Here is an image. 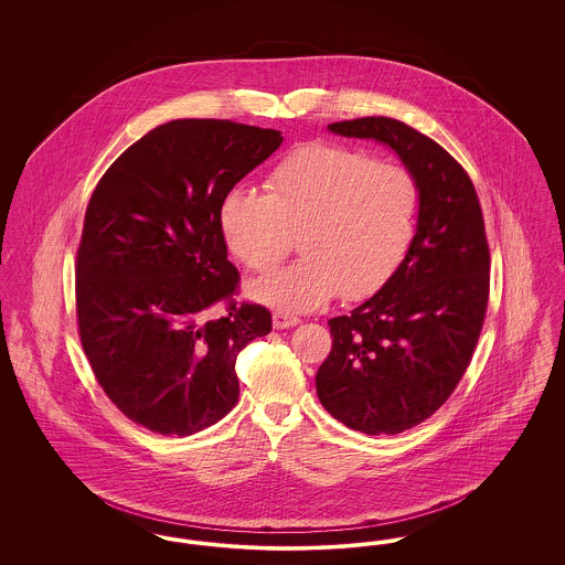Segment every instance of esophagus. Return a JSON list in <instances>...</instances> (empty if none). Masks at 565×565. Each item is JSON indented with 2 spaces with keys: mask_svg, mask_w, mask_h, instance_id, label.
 <instances>
[{
  "mask_svg": "<svg viewBox=\"0 0 565 565\" xmlns=\"http://www.w3.org/2000/svg\"><path fill=\"white\" fill-rule=\"evenodd\" d=\"M298 322H300L298 318L290 316V313H284V311H277V313L273 316V328H277V330H286V328H292V326H296Z\"/></svg>",
  "mask_w": 565,
  "mask_h": 565,
  "instance_id": "1",
  "label": "esophagus"
}]
</instances>
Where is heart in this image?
<instances>
[{
  "label": "heart",
  "mask_w": 565,
  "mask_h": 565,
  "mask_svg": "<svg viewBox=\"0 0 565 565\" xmlns=\"http://www.w3.org/2000/svg\"><path fill=\"white\" fill-rule=\"evenodd\" d=\"M419 190L413 175L362 150L309 141L265 180V194L228 190L217 226L228 252L252 270L275 267L298 237L302 258L252 281L247 295L281 311H313L339 292L373 295L413 242Z\"/></svg>",
  "instance_id": "obj_1"
}]
</instances>
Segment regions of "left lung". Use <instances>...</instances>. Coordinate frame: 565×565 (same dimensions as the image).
Wrapping results in <instances>:
<instances>
[{
	"label": "left lung",
	"mask_w": 565,
	"mask_h": 565,
	"mask_svg": "<svg viewBox=\"0 0 565 565\" xmlns=\"http://www.w3.org/2000/svg\"><path fill=\"white\" fill-rule=\"evenodd\" d=\"M328 131L387 146L419 190L401 267L348 316L328 320L332 350L316 375L334 419L371 436L401 434L451 396L479 341L489 295L483 214L461 164L401 120L366 116Z\"/></svg>",
	"instance_id": "1"
}]
</instances>
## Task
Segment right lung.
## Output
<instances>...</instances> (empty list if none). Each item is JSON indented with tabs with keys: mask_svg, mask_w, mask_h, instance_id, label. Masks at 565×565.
<instances>
[{
	"mask_svg": "<svg viewBox=\"0 0 565 565\" xmlns=\"http://www.w3.org/2000/svg\"><path fill=\"white\" fill-rule=\"evenodd\" d=\"M281 131L171 120L127 148L84 215L76 307L99 385L135 424L190 436L239 398L237 355L270 332L260 305L226 307L239 281L217 205L281 146Z\"/></svg>",
	"mask_w": 565,
	"mask_h": 565,
	"instance_id": "add662e5",
	"label": "right lung"
}]
</instances>
